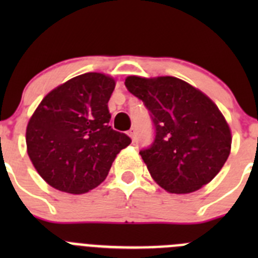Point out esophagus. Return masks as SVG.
Returning <instances> with one entry per match:
<instances>
[{
  "label": "esophagus",
  "mask_w": 258,
  "mask_h": 258,
  "mask_svg": "<svg viewBox=\"0 0 258 258\" xmlns=\"http://www.w3.org/2000/svg\"><path fill=\"white\" fill-rule=\"evenodd\" d=\"M127 134H129V137H131L132 141L134 142V141H136V129H134V127H132L131 131L127 132Z\"/></svg>",
  "instance_id": "obj_1"
}]
</instances>
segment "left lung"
Segmentation results:
<instances>
[{"instance_id": "1", "label": "left lung", "mask_w": 258, "mask_h": 258, "mask_svg": "<svg viewBox=\"0 0 258 258\" xmlns=\"http://www.w3.org/2000/svg\"><path fill=\"white\" fill-rule=\"evenodd\" d=\"M125 86L150 111L155 138L140 154L156 183L188 194L211 182L231 150V132L218 107L177 77L129 76Z\"/></svg>"}]
</instances>
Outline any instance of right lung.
Wrapping results in <instances>:
<instances>
[{
  "mask_svg": "<svg viewBox=\"0 0 258 258\" xmlns=\"http://www.w3.org/2000/svg\"><path fill=\"white\" fill-rule=\"evenodd\" d=\"M115 80L89 72L41 101L27 125V151L38 174L59 191L84 194L106 179L116 155L131 145L109 126Z\"/></svg>",
  "mask_w": 258,
  "mask_h": 258,
  "instance_id": "add662e5",
  "label": "right lung"
}]
</instances>
